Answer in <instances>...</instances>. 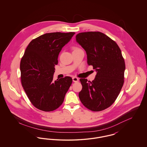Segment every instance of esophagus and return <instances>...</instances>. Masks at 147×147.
Returning a JSON list of instances; mask_svg holds the SVG:
<instances>
[{"instance_id": "1", "label": "esophagus", "mask_w": 147, "mask_h": 147, "mask_svg": "<svg viewBox=\"0 0 147 147\" xmlns=\"http://www.w3.org/2000/svg\"><path fill=\"white\" fill-rule=\"evenodd\" d=\"M72 79H73V81L74 82H77L79 81V79H78V78H77V77H73Z\"/></svg>"}]
</instances>
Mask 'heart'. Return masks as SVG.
<instances>
[{
  "mask_svg": "<svg viewBox=\"0 0 147 147\" xmlns=\"http://www.w3.org/2000/svg\"><path fill=\"white\" fill-rule=\"evenodd\" d=\"M76 49H74V50H76Z\"/></svg>",
  "mask_w": 147,
  "mask_h": 147,
  "instance_id": "b5f03b06",
  "label": "heart"
}]
</instances>
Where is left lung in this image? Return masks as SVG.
I'll use <instances>...</instances> for the list:
<instances>
[{
	"instance_id": "1",
	"label": "left lung",
	"mask_w": 147,
	"mask_h": 147,
	"mask_svg": "<svg viewBox=\"0 0 147 147\" xmlns=\"http://www.w3.org/2000/svg\"><path fill=\"white\" fill-rule=\"evenodd\" d=\"M76 37L86 51L88 65L96 71L92 82L80 79L83 88L79 97L89 110L102 111L115 101L123 85L126 67L121 51L116 42L100 32H81Z\"/></svg>"
}]
</instances>
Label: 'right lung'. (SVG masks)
<instances>
[{"label": "right lung", "instance_id": "add662e5", "mask_svg": "<svg viewBox=\"0 0 147 147\" xmlns=\"http://www.w3.org/2000/svg\"><path fill=\"white\" fill-rule=\"evenodd\" d=\"M74 34L57 32L41 35L30 42L21 58V84L32 104L40 110L58 109L72 83L70 77L55 82L53 79L59 53Z\"/></svg>", "mask_w": 147, "mask_h": 147}]
</instances>
